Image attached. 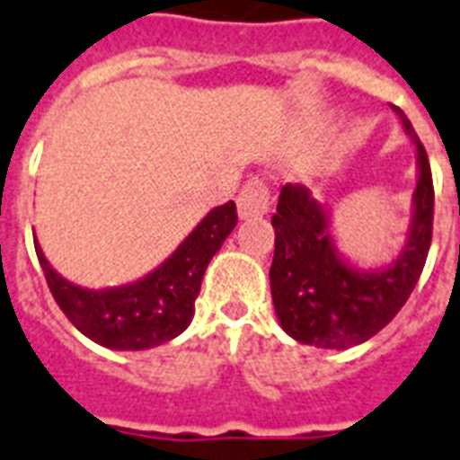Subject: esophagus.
Wrapping results in <instances>:
<instances>
[{"label":"esophagus","mask_w":460,"mask_h":460,"mask_svg":"<svg viewBox=\"0 0 460 460\" xmlns=\"http://www.w3.org/2000/svg\"><path fill=\"white\" fill-rule=\"evenodd\" d=\"M270 208V192L263 180H249L247 185L242 187L240 199H237V213L242 220L259 218Z\"/></svg>","instance_id":"obj_1"}]
</instances>
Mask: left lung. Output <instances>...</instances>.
Masks as SVG:
<instances>
[{
  "mask_svg": "<svg viewBox=\"0 0 460 460\" xmlns=\"http://www.w3.org/2000/svg\"><path fill=\"white\" fill-rule=\"evenodd\" d=\"M392 111L416 145L418 182L403 247L380 268H361L340 252L332 211L304 185H285L273 213L275 253L270 294L282 330L323 349H349L370 340L406 304L432 240L435 190L428 154L399 106Z\"/></svg>",
  "mask_w": 460,
  "mask_h": 460,
  "instance_id": "left-lung-1",
  "label": "left lung"
}]
</instances>
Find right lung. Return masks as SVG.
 I'll use <instances>...</instances> for the list:
<instances>
[{
  "label": "right lung",
  "mask_w": 460,
  "mask_h": 460,
  "mask_svg": "<svg viewBox=\"0 0 460 460\" xmlns=\"http://www.w3.org/2000/svg\"><path fill=\"white\" fill-rule=\"evenodd\" d=\"M234 226V201L211 208L152 273L106 289L73 285L49 266L40 244L35 252L58 308L84 337L116 351H142L185 332L192 323L201 278Z\"/></svg>",
  "instance_id": "right-lung-1"
}]
</instances>
